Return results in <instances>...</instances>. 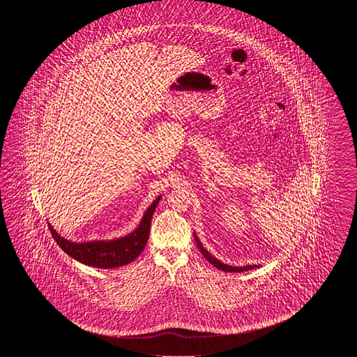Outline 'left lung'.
I'll return each mask as SVG.
<instances>
[{
  "label": "left lung",
  "mask_w": 357,
  "mask_h": 357,
  "mask_svg": "<svg viewBox=\"0 0 357 357\" xmlns=\"http://www.w3.org/2000/svg\"><path fill=\"white\" fill-rule=\"evenodd\" d=\"M194 237H195V241H197V249L200 250V252L204 255V258L212 264V266H215L217 269H220V271H223V272H231V273H238V272H246V271H250V269H255V268H260L261 266H257V264H252V266H228V264H225V263H222L220 260L215 258V257H213L212 254L209 252V251L204 249V246L202 245L200 243V240H199V237H197V234L194 232Z\"/></svg>",
  "instance_id": "obj_1"
}]
</instances>
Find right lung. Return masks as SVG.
Masks as SVG:
<instances>
[{
  "label": "right lung",
  "instance_id": "obj_1",
  "mask_svg": "<svg viewBox=\"0 0 357 357\" xmlns=\"http://www.w3.org/2000/svg\"><path fill=\"white\" fill-rule=\"evenodd\" d=\"M160 197L162 195L154 199L152 204L148 206L140 223L132 232L112 240L75 243L62 237L50 222L48 226L57 245L68 257L75 259L76 261L100 269H112L117 266H126L134 261L142 254V251L144 250L149 237L153 213L160 203Z\"/></svg>",
  "mask_w": 357,
  "mask_h": 357
}]
</instances>
